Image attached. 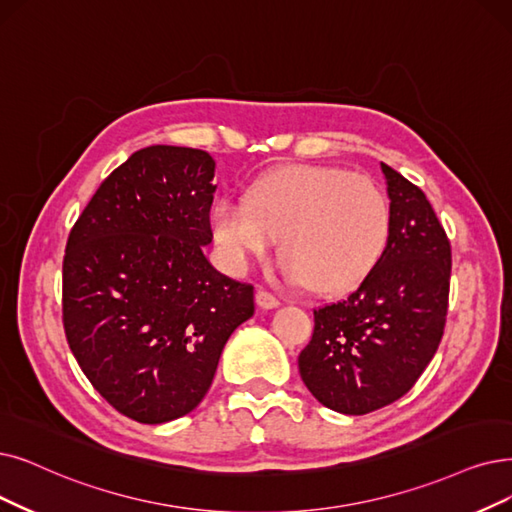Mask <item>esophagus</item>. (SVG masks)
<instances>
[{
	"instance_id": "1",
	"label": "esophagus",
	"mask_w": 512,
	"mask_h": 512,
	"mask_svg": "<svg viewBox=\"0 0 512 512\" xmlns=\"http://www.w3.org/2000/svg\"><path fill=\"white\" fill-rule=\"evenodd\" d=\"M256 304L260 306V309H277V306H279V298L277 296H273L271 292H267V290H258L256 292Z\"/></svg>"
}]
</instances>
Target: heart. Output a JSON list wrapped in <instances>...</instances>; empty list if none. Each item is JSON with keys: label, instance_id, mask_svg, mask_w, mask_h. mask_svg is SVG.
Returning <instances> with one entry per match:
<instances>
[{"label": "heart", "instance_id": "heart-1", "mask_svg": "<svg viewBox=\"0 0 512 512\" xmlns=\"http://www.w3.org/2000/svg\"><path fill=\"white\" fill-rule=\"evenodd\" d=\"M210 233L235 271L269 254L281 237V275L332 292L372 273L391 235V208L365 174L285 166L258 176L245 201L216 199Z\"/></svg>", "mask_w": 512, "mask_h": 512}]
</instances>
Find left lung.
I'll return each mask as SVG.
<instances>
[{
    "label": "left lung",
    "mask_w": 512,
    "mask_h": 512,
    "mask_svg": "<svg viewBox=\"0 0 512 512\" xmlns=\"http://www.w3.org/2000/svg\"><path fill=\"white\" fill-rule=\"evenodd\" d=\"M391 235L372 273L344 300L315 311L298 357L313 397L346 416L401 399L435 357L445 327L452 248L426 195L380 163Z\"/></svg>",
    "instance_id": "left-lung-1"
}]
</instances>
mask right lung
Instances as JSON below:
<instances>
[{
  "mask_svg": "<svg viewBox=\"0 0 512 512\" xmlns=\"http://www.w3.org/2000/svg\"><path fill=\"white\" fill-rule=\"evenodd\" d=\"M210 153L153 145L105 178L71 229L63 321L71 351L117 412L163 424L193 412L254 288L218 273Z\"/></svg>",
  "mask_w": 512,
  "mask_h": 512,
  "instance_id": "right-lung-1",
  "label": "right lung"
}]
</instances>
